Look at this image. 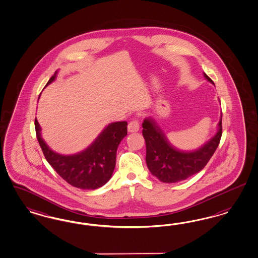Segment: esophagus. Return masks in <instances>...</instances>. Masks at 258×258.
Returning a JSON list of instances; mask_svg holds the SVG:
<instances>
[{
    "mask_svg": "<svg viewBox=\"0 0 258 258\" xmlns=\"http://www.w3.org/2000/svg\"><path fill=\"white\" fill-rule=\"evenodd\" d=\"M140 126H141V125H140L139 119L133 118V119L129 122V124H128V131L131 132V133L138 132V131L140 130Z\"/></svg>",
    "mask_w": 258,
    "mask_h": 258,
    "instance_id": "34e87169",
    "label": "esophagus"
}]
</instances>
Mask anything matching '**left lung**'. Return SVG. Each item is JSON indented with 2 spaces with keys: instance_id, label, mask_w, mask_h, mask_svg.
Instances as JSON below:
<instances>
[{
  "instance_id": "1",
  "label": "left lung",
  "mask_w": 258,
  "mask_h": 258,
  "mask_svg": "<svg viewBox=\"0 0 258 258\" xmlns=\"http://www.w3.org/2000/svg\"><path fill=\"white\" fill-rule=\"evenodd\" d=\"M205 77L213 81L205 74ZM217 134L200 149L194 152H182L168 143L164 134L152 118H145L143 135L146 143V163L148 169L160 181L174 183L183 181L200 172L217 149L222 137V118Z\"/></svg>"
}]
</instances>
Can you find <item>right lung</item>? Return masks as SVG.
<instances>
[{
    "label": "right lung",
    "instance_id": "obj_1",
    "mask_svg": "<svg viewBox=\"0 0 258 258\" xmlns=\"http://www.w3.org/2000/svg\"><path fill=\"white\" fill-rule=\"evenodd\" d=\"M56 74L55 72L49 78L47 85L55 79ZM34 124L36 137L46 160L68 183L81 189H96L111 179L115 169L118 144L127 135L126 121L108 125L86 150L72 156L53 152L43 141L36 118Z\"/></svg>",
    "mask_w": 258,
    "mask_h": 258
}]
</instances>
